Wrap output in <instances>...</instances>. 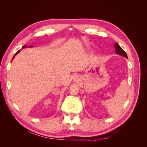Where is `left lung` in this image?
I'll use <instances>...</instances> for the list:
<instances>
[{
    "label": "left lung",
    "mask_w": 147,
    "mask_h": 147,
    "mask_svg": "<svg viewBox=\"0 0 147 147\" xmlns=\"http://www.w3.org/2000/svg\"><path fill=\"white\" fill-rule=\"evenodd\" d=\"M114 46H115V53H116L117 54L123 55V56H124V57H125L126 58H127L126 53L125 52V51H124L123 49L117 43H115Z\"/></svg>",
    "instance_id": "8db88e82"
}]
</instances>
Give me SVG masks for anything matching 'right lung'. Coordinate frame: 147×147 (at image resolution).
I'll return each mask as SVG.
<instances>
[{
  "instance_id": "right-lung-1",
  "label": "right lung",
  "mask_w": 147,
  "mask_h": 147,
  "mask_svg": "<svg viewBox=\"0 0 147 147\" xmlns=\"http://www.w3.org/2000/svg\"><path fill=\"white\" fill-rule=\"evenodd\" d=\"M25 47H26V46H23V48H25ZM20 51H18V52H17L16 53V54H15V55H14V56H15L17 54H18V53H19V52H20ZM14 57H13V58L14 57ZM13 58H12V59H13Z\"/></svg>"
}]
</instances>
